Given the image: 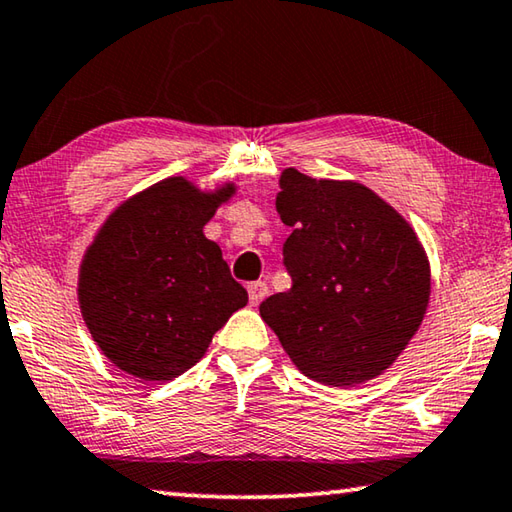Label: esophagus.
Here are the masks:
<instances>
[{
  "label": "esophagus",
  "mask_w": 512,
  "mask_h": 512,
  "mask_svg": "<svg viewBox=\"0 0 512 512\" xmlns=\"http://www.w3.org/2000/svg\"><path fill=\"white\" fill-rule=\"evenodd\" d=\"M248 296H250V303L259 305L266 296H269V287H266V282H250Z\"/></svg>",
  "instance_id": "esophagus-1"
}]
</instances>
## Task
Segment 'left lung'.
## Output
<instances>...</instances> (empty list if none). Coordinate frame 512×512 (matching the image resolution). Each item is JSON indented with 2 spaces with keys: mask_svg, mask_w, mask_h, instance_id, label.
I'll list each match as a JSON object with an SVG mask.
<instances>
[{
  "mask_svg": "<svg viewBox=\"0 0 512 512\" xmlns=\"http://www.w3.org/2000/svg\"><path fill=\"white\" fill-rule=\"evenodd\" d=\"M275 207L291 234L282 264L291 289L259 314L307 378L367 383L399 358L424 319L431 269L403 218L358 182L287 168Z\"/></svg>",
  "mask_w": 512,
  "mask_h": 512,
  "instance_id": "1",
  "label": "left lung"
}]
</instances>
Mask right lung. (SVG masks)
Returning <instances> with one entry per match:
<instances>
[{
  "label": "right lung",
  "instance_id": "1",
  "mask_svg": "<svg viewBox=\"0 0 512 512\" xmlns=\"http://www.w3.org/2000/svg\"><path fill=\"white\" fill-rule=\"evenodd\" d=\"M232 186L200 193L168 177L102 225L79 273V305L102 353L148 383L191 369L248 303L221 248L202 234Z\"/></svg>",
  "mask_w": 512,
  "mask_h": 512
}]
</instances>
